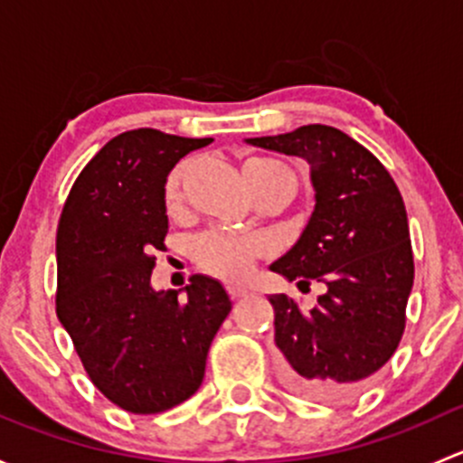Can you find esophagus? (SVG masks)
Returning a JSON list of instances; mask_svg holds the SVG:
<instances>
[{"mask_svg":"<svg viewBox=\"0 0 463 463\" xmlns=\"http://www.w3.org/2000/svg\"><path fill=\"white\" fill-rule=\"evenodd\" d=\"M228 296H231L232 300H240V298L249 296V291H246V288H241V287H228Z\"/></svg>","mask_w":463,"mask_h":463,"instance_id":"esophagus-1","label":"esophagus"}]
</instances>
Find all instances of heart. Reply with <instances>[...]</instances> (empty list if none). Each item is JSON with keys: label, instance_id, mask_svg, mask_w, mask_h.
I'll return each instance as SVG.
<instances>
[{"label": "heart", "instance_id": "b5f03b06", "mask_svg": "<svg viewBox=\"0 0 463 463\" xmlns=\"http://www.w3.org/2000/svg\"><path fill=\"white\" fill-rule=\"evenodd\" d=\"M185 170H188V163H179L167 175L165 188H163V197L167 203L179 202ZM244 170H279L293 176L287 167L270 158H250ZM270 253H273V244L261 235H231V232L210 231L194 241V261L199 269L214 278L231 279V282L244 279L255 261Z\"/></svg>", "mask_w": 463, "mask_h": 463}]
</instances>
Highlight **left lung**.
Instances as JSON below:
<instances>
[{
	"label": "left lung",
	"mask_w": 463,
	"mask_h": 463,
	"mask_svg": "<svg viewBox=\"0 0 463 463\" xmlns=\"http://www.w3.org/2000/svg\"><path fill=\"white\" fill-rule=\"evenodd\" d=\"M249 143L305 158L316 188L305 232L270 264L300 288L311 279L326 284L311 311L284 293L269 298L284 383L316 401H349L403 338L414 282L403 197L374 154L335 128L305 125Z\"/></svg>",
	"instance_id": "obj_1"
}]
</instances>
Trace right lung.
Wrapping results in <instances>:
<instances>
[{"label":"right lung","mask_w":463,"mask_h":463,"mask_svg":"<svg viewBox=\"0 0 463 463\" xmlns=\"http://www.w3.org/2000/svg\"><path fill=\"white\" fill-rule=\"evenodd\" d=\"M213 138L132 129L82 167L58 223L55 311L93 385L132 414H158L202 385L231 314L222 284L193 275L188 298L149 284L167 235L165 179Z\"/></svg>","instance_id":"add662e5"}]
</instances>
